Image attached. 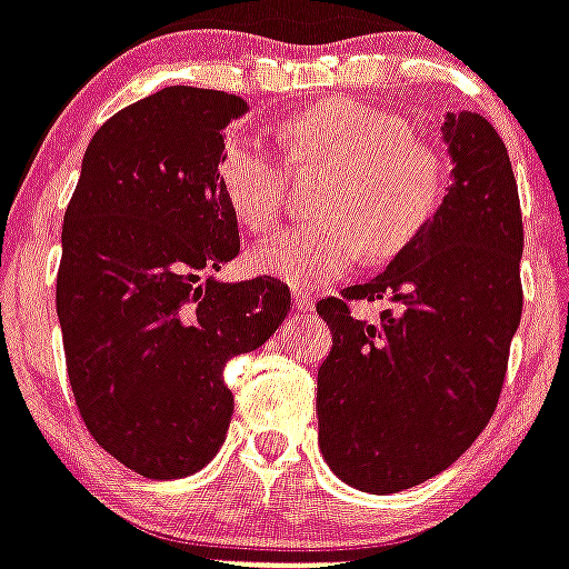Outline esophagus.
<instances>
[{
	"instance_id": "obj_1",
	"label": "esophagus",
	"mask_w": 569,
	"mask_h": 569,
	"mask_svg": "<svg viewBox=\"0 0 569 569\" xmlns=\"http://www.w3.org/2000/svg\"><path fill=\"white\" fill-rule=\"evenodd\" d=\"M295 309H300V312H309V309H312V295L295 292Z\"/></svg>"
}]
</instances>
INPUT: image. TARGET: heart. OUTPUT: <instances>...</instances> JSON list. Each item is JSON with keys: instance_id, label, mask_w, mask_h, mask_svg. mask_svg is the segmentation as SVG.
Listing matches in <instances>:
<instances>
[{"instance_id": "1", "label": "heart", "mask_w": 569, "mask_h": 569, "mask_svg": "<svg viewBox=\"0 0 569 569\" xmlns=\"http://www.w3.org/2000/svg\"><path fill=\"white\" fill-rule=\"evenodd\" d=\"M295 166H325L318 189L325 219L295 224L251 251V266L295 289H312L348 271L368 248L391 260L432 224L447 198L445 157L403 117L353 99H330L283 124ZM219 187L251 230L274 228L286 207V174L257 140L233 137L219 154Z\"/></svg>"}]
</instances>
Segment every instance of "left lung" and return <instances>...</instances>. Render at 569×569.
I'll return each mask as SVG.
<instances>
[{"instance_id": "obj_1", "label": "left lung", "mask_w": 569, "mask_h": 569, "mask_svg": "<svg viewBox=\"0 0 569 569\" xmlns=\"http://www.w3.org/2000/svg\"><path fill=\"white\" fill-rule=\"evenodd\" d=\"M452 183L389 269L318 300L332 350L318 368V447L341 482L397 493L468 450L500 400L523 289V216L509 151L479 113L441 124ZM350 299H386L377 322Z\"/></svg>"}]
</instances>
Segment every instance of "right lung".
Here are the masks:
<instances>
[{
  "label": "right lung",
  "instance_id": "1",
  "mask_svg": "<svg viewBox=\"0 0 569 569\" xmlns=\"http://www.w3.org/2000/svg\"><path fill=\"white\" fill-rule=\"evenodd\" d=\"M248 101L166 87L113 113L90 140L63 216L58 321L90 436L149 479L196 473L228 436L224 365L283 325L274 277L221 283L239 253L221 196V131Z\"/></svg>",
  "mask_w": 569,
  "mask_h": 569
}]
</instances>
